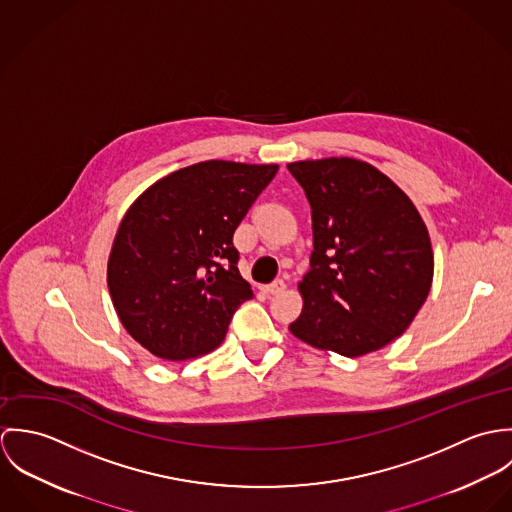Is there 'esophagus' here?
<instances>
[{
  "label": "esophagus",
  "instance_id": "obj_1",
  "mask_svg": "<svg viewBox=\"0 0 512 512\" xmlns=\"http://www.w3.org/2000/svg\"><path fill=\"white\" fill-rule=\"evenodd\" d=\"M284 290H286V282H284V280H276V282H272L270 286H264V292L270 293V295L282 293Z\"/></svg>",
  "mask_w": 512,
  "mask_h": 512
}]
</instances>
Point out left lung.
Wrapping results in <instances>:
<instances>
[{
  "instance_id": "1",
  "label": "left lung",
  "mask_w": 512,
  "mask_h": 512,
  "mask_svg": "<svg viewBox=\"0 0 512 512\" xmlns=\"http://www.w3.org/2000/svg\"><path fill=\"white\" fill-rule=\"evenodd\" d=\"M311 205V268L299 282L293 337L361 357L400 337L434 280L428 228L410 197L353 157L288 163Z\"/></svg>"
}]
</instances>
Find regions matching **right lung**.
Here are the masks:
<instances>
[{"instance_id": "obj_1", "label": "right lung", "mask_w": 512, "mask_h": 512, "mask_svg": "<svg viewBox=\"0 0 512 512\" xmlns=\"http://www.w3.org/2000/svg\"><path fill=\"white\" fill-rule=\"evenodd\" d=\"M278 165L201 161L155 181L132 203L108 258L124 329L151 355L187 361L215 351L254 293L232 234Z\"/></svg>"}]
</instances>
